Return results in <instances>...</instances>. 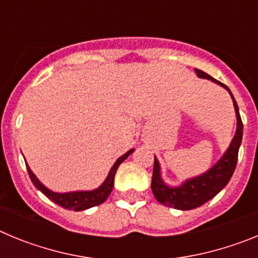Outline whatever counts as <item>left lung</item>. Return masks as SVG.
<instances>
[{"mask_svg": "<svg viewBox=\"0 0 258 258\" xmlns=\"http://www.w3.org/2000/svg\"><path fill=\"white\" fill-rule=\"evenodd\" d=\"M195 72L202 79L211 80L213 83L223 86L230 93L232 102H234V107H235L238 125H236V133L232 138L231 145L227 149V151L223 154V156L217 161V164H214L208 172L203 173L202 175H198L195 178L187 179L178 187H170V186L164 183L160 175V165L155 157L154 173H152L151 181L154 197L163 206L172 207V208L181 209V211H190V209L203 206L204 203L216 197L229 183L230 178L232 177V173L236 168L239 147H240L241 137H243V122H241L238 104L232 97L230 89L225 84L220 83L203 71L195 70Z\"/></svg>", "mask_w": 258, "mask_h": 258, "instance_id": "8db88e82", "label": "left lung"}]
</instances>
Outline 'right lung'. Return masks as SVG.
<instances>
[{
    "instance_id": "add662e5",
    "label": "right lung",
    "mask_w": 258,
    "mask_h": 258,
    "mask_svg": "<svg viewBox=\"0 0 258 258\" xmlns=\"http://www.w3.org/2000/svg\"><path fill=\"white\" fill-rule=\"evenodd\" d=\"M134 150L132 149L131 151H127L126 154H124L122 156H120L116 160V163L113 164V166L109 170L108 175H107L106 181L99 186L98 188L93 191H75V192H64V194H59V192H52L50 191L49 188L45 187L44 184L41 183L37 178H36V175L33 174V172L31 170L28 165H27V170H28L29 178H31L32 183L35 184L36 188L41 191V192L46 195L50 200L58 204V206L63 207L66 209H72V211H85L88 208H92V207L99 206L102 203L106 202L107 198L109 197V194L112 191L113 187V179H115V174L116 170H117L118 165L122 163V161L126 159L129 155L133 152Z\"/></svg>"
}]
</instances>
